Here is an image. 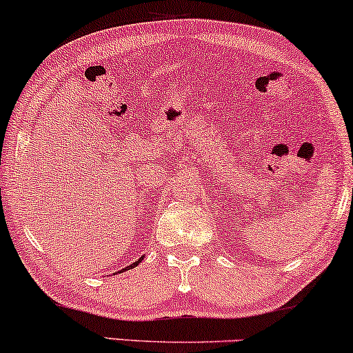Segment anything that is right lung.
Listing matches in <instances>:
<instances>
[{"label": "right lung", "instance_id": "right-lung-1", "mask_svg": "<svg viewBox=\"0 0 353 353\" xmlns=\"http://www.w3.org/2000/svg\"><path fill=\"white\" fill-rule=\"evenodd\" d=\"M141 261H143V258H141V259H137V261H136V263H132V264H131V266H128V268H125V269H123V271H128V269H132V268H134V266H137V264H139V263H141ZM123 271H120V272H123Z\"/></svg>", "mask_w": 353, "mask_h": 353}]
</instances>
